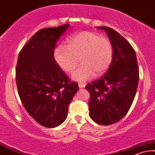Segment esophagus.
I'll return each mask as SVG.
<instances>
[{"instance_id": "1", "label": "esophagus", "mask_w": 155, "mask_h": 155, "mask_svg": "<svg viewBox=\"0 0 155 155\" xmlns=\"http://www.w3.org/2000/svg\"><path fill=\"white\" fill-rule=\"evenodd\" d=\"M79 87L80 88V89H82V88H84V87H85V84L80 83V84H79Z\"/></svg>"}]
</instances>
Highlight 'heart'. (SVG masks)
I'll list each match as a JSON object with an SVG mask.
<instances>
[{
  "instance_id": "obj_1",
  "label": "heart",
  "mask_w": 155,
  "mask_h": 155,
  "mask_svg": "<svg viewBox=\"0 0 155 155\" xmlns=\"http://www.w3.org/2000/svg\"><path fill=\"white\" fill-rule=\"evenodd\" d=\"M54 59L62 70L71 73L79 59L81 66L72 74L74 80L84 82L94 75L104 74L111 65L113 56L112 45L109 38L91 31L78 33L66 42V47L55 48Z\"/></svg>"
}]
</instances>
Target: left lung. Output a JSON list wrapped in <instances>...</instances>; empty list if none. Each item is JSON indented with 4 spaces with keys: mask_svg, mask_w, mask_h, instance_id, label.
I'll return each mask as SVG.
<instances>
[{
    "mask_svg": "<svg viewBox=\"0 0 155 155\" xmlns=\"http://www.w3.org/2000/svg\"><path fill=\"white\" fill-rule=\"evenodd\" d=\"M104 30L113 48L112 61L104 76L86 86L89 91V115L101 125H110L124 117L134 101L139 82L136 53L130 43L114 29Z\"/></svg>",
    "mask_w": 155,
    "mask_h": 155,
    "instance_id": "8db88e82",
    "label": "left lung"
}]
</instances>
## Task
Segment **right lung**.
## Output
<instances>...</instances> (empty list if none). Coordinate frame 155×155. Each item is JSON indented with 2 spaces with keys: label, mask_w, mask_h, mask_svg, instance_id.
<instances>
[{
  "label": "right lung",
  "mask_w": 155,
  "mask_h": 155,
  "mask_svg": "<svg viewBox=\"0 0 155 155\" xmlns=\"http://www.w3.org/2000/svg\"><path fill=\"white\" fill-rule=\"evenodd\" d=\"M69 24L44 28L36 32L19 53L15 81L23 107L39 124L59 126L79 90L54 59L56 43Z\"/></svg>",
  "instance_id": "right-lung-1"
}]
</instances>
